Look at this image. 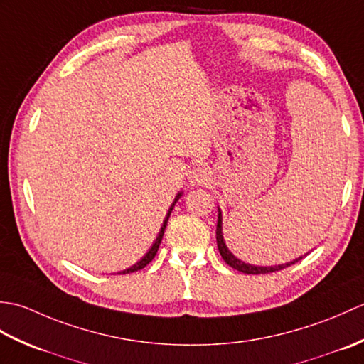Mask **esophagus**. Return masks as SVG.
I'll return each mask as SVG.
<instances>
[{"instance_id": "1", "label": "esophagus", "mask_w": 364, "mask_h": 364, "mask_svg": "<svg viewBox=\"0 0 364 364\" xmlns=\"http://www.w3.org/2000/svg\"><path fill=\"white\" fill-rule=\"evenodd\" d=\"M189 183L192 186H197V184H206L208 180H210V170L203 166L194 167L189 172Z\"/></svg>"}]
</instances>
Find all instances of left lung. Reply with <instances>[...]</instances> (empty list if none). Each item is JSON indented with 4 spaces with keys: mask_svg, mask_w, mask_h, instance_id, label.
Wrapping results in <instances>:
<instances>
[{
    "mask_svg": "<svg viewBox=\"0 0 364 364\" xmlns=\"http://www.w3.org/2000/svg\"><path fill=\"white\" fill-rule=\"evenodd\" d=\"M218 211H219V214H218V227H215V239H218L219 252L222 255L223 261H225L228 266L239 270V272L252 274V275L270 274V272H277V270H282L284 267H288L291 264H296L297 261H300L301 258H304V257H299L296 259H292L289 262H284V264H278V266H255V264H250V262H245L242 259H239L237 257H235V255L228 250V247L225 244V239H223V235H222V211H220L219 206H218Z\"/></svg>",
    "mask_w": 364,
    "mask_h": 364,
    "instance_id": "left-lung-1",
    "label": "left lung"
}]
</instances>
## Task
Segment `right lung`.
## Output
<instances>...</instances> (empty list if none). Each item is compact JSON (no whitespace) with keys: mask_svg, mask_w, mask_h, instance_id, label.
Listing matches in <instances>:
<instances>
[{"mask_svg":"<svg viewBox=\"0 0 364 364\" xmlns=\"http://www.w3.org/2000/svg\"><path fill=\"white\" fill-rule=\"evenodd\" d=\"M181 196H183V192H178L176 197H175V200H173V203L170 205L168 211H167V214H166V219H164V222H162L159 233H158L156 239H154V242L151 244L150 250L144 255V257L141 258V261H137L136 264H133V266L128 267V269H125V270H122V272H119V274H131V272H136V270H141V269H144V267H145L146 264H149V262L154 258V255H156V252H158V249H159V244H161V241H162V236H164V231H166V227H167V220H168V218H170V213H172L173 206L176 205V202H178V200H180V197H181Z\"/></svg>","mask_w":364,"mask_h":364,"instance_id":"1","label":"right lung"}]
</instances>
